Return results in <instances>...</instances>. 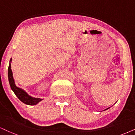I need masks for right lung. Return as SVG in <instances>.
Instances as JSON below:
<instances>
[{
  "instance_id": "obj_1",
  "label": "right lung",
  "mask_w": 135,
  "mask_h": 135,
  "mask_svg": "<svg viewBox=\"0 0 135 135\" xmlns=\"http://www.w3.org/2000/svg\"><path fill=\"white\" fill-rule=\"evenodd\" d=\"M12 61V58L10 60V63L9 68H8V78H9V81L10 86L12 90L14 91L17 97L21 100L22 102L24 103V104H28V105H36L40 101H42V99L40 98H33L32 96H29L26 91L23 90L21 88L17 87L15 84V81L13 78V74L11 70V62Z\"/></svg>"
}]
</instances>
